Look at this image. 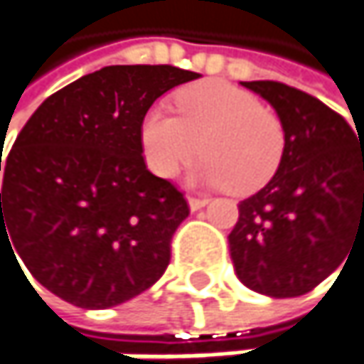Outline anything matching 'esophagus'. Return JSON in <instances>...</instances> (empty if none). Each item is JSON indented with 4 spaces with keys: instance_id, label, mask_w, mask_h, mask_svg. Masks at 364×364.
Returning a JSON list of instances; mask_svg holds the SVG:
<instances>
[{
    "instance_id": "esophagus-1",
    "label": "esophagus",
    "mask_w": 364,
    "mask_h": 364,
    "mask_svg": "<svg viewBox=\"0 0 364 364\" xmlns=\"http://www.w3.org/2000/svg\"><path fill=\"white\" fill-rule=\"evenodd\" d=\"M187 204H189V210H200L208 204L206 198H187Z\"/></svg>"
}]
</instances>
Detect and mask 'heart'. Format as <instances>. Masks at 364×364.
<instances>
[{
	"label": "heart",
	"instance_id": "1",
	"mask_svg": "<svg viewBox=\"0 0 364 364\" xmlns=\"http://www.w3.org/2000/svg\"><path fill=\"white\" fill-rule=\"evenodd\" d=\"M175 103L179 115L151 107L141 122V147L154 175L175 177L202 145L206 158L191 173L193 181L251 193L274 177L284 151V130L255 95L206 80L183 88Z\"/></svg>",
	"mask_w": 364,
	"mask_h": 364
}]
</instances>
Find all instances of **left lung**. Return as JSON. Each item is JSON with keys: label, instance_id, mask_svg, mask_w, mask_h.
Segmentation results:
<instances>
[{"label": "left lung", "instance_id": "8db88e82", "mask_svg": "<svg viewBox=\"0 0 364 364\" xmlns=\"http://www.w3.org/2000/svg\"><path fill=\"white\" fill-rule=\"evenodd\" d=\"M284 130L274 177L238 204L228 236L236 276L267 297H299L364 238V139L327 105L280 82H240ZM356 126V124H354Z\"/></svg>", "mask_w": 364, "mask_h": 364}]
</instances>
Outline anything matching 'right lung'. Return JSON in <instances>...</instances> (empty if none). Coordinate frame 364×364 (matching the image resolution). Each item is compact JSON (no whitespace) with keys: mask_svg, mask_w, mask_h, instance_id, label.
<instances>
[{"mask_svg":"<svg viewBox=\"0 0 364 364\" xmlns=\"http://www.w3.org/2000/svg\"><path fill=\"white\" fill-rule=\"evenodd\" d=\"M198 77L171 65H111L48 97L0 158V251L14 247L41 287L86 310L156 284L189 208L147 171L141 122L156 99Z\"/></svg>","mask_w":364,"mask_h":364,"instance_id":"1","label":"right lung"}]
</instances>
